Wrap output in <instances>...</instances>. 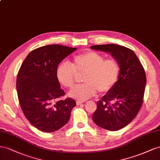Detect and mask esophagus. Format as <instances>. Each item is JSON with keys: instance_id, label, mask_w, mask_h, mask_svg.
<instances>
[{"instance_id": "34e87169", "label": "esophagus", "mask_w": 160, "mask_h": 160, "mask_svg": "<svg viewBox=\"0 0 160 160\" xmlns=\"http://www.w3.org/2000/svg\"><path fill=\"white\" fill-rule=\"evenodd\" d=\"M82 104V102L79 101V100H77V101H76L77 105H80V104Z\"/></svg>"}]
</instances>
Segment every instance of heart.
I'll return each mask as SVG.
<instances>
[{
    "instance_id": "b5f03b06",
    "label": "heart",
    "mask_w": 160,
    "mask_h": 160,
    "mask_svg": "<svg viewBox=\"0 0 160 160\" xmlns=\"http://www.w3.org/2000/svg\"><path fill=\"white\" fill-rule=\"evenodd\" d=\"M119 63L114 58L104 59L102 54L87 52L76 56L71 63L62 62L57 68L58 81L65 87L72 88L77 76L83 75L84 84L77 86L69 96L80 100H86L100 93L110 91L117 83L120 75Z\"/></svg>"
}]
</instances>
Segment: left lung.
Returning a JSON list of instances; mask_svg holds the SVG:
<instances>
[{
	"mask_svg": "<svg viewBox=\"0 0 160 160\" xmlns=\"http://www.w3.org/2000/svg\"><path fill=\"white\" fill-rule=\"evenodd\" d=\"M90 48L110 53L120 64L116 84L97 102L92 115L98 126L109 131L119 130L134 119L142 106L146 84L145 70L129 48L116 44L96 45Z\"/></svg>",
	"mask_w": 160,
	"mask_h": 160,
	"instance_id": "obj_1",
	"label": "left lung"
}]
</instances>
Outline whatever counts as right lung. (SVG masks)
Returning a JSON list of instances; mask_svg holds the SVG:
<instances>
[{
    "label": "right lung",
    "instance_id": "right-lung-1",
    "mask_svg": "<svg viewBox=\"0 0 160 160\" xmlns=\"http://www.w3.org/2000/svg\"><path fill=\"white\" fill-rule=\"evenodd\" d=\"M76 48L49 45L31 51L17 77V91L27 119L39 130L53 132L69 121L76 101L60 98L66 94L57 78L58 66Z\"/></svg>",
    "mask_w": 160,
    "mask_h": 160
}]
</instances>
